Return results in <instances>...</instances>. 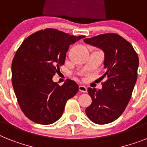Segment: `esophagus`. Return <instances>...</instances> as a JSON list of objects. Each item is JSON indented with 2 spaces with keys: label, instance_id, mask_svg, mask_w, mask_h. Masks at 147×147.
<instances>
[{
  "label": "esophagus",
  "instance_id": "obj_1",
  "mask_svg": "<svg viewBox=\"0 0 147 147\" xmlns=\"http://www.w3.org/2000/svg\"><path fill=\"white\" fill-rule=\"evenodd\" d=\"M79 91L83 93H86L88 91V88H86L85 86L84 85H80L79 86Z\"/></svg>",
  "mask_w": 147,
  "mask_h": 147
}]
</instances>
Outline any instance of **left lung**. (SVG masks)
Returning <instances> with one entry per match:
<instances>
[{
  "instance_id": "obj_1",
  "label": "left lung",
  "mask_w": 147,
  "mask_h": 147,
  "mask_svg": "<svg viewBox=\"0 0 147 147\" xmlns=\"http://www.w3.org/2000/svg\"><path fill=\"white\" fill-rule=\"evenodd\" d=\"M88 45L104 53L105 74L102 89L88 88L92 102L85 110L94 123L105 125L116 120L123 113L138 78L139 58L132 45L115 33L84 39Z\"/></svg>"
}]
</instances>
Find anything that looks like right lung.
<instances>
[{"instance_id":"1","label":"right lung","mask_w":147,"mask_h":147,"mask_svg":"<svg viewBox=\"0 0 147 147\" xmlns=\"http://www.w3.org/2000/svg\"><path fill=\"white\" fill-rule=\"evenodd\" d=\"M84 36H74L53 28L31 34L16 51L12 62V84L26 116L40 125H50L62 116L66 101L78 91L69 79L62 86L53 81L66 52Z\"/></svg>"}]
</instances>
